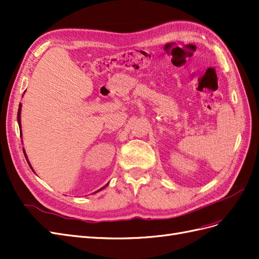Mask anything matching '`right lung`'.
Instances as JSON below:
<instances>
[{"mask_svg": "<svg viewBox=\"0 0 259 259\" xmlns=\"http://www.w3.org/2000/svg\"><path fill=\"white\" fill-rule=\"evenodd\" d=\"M20 112H21V105H19V109H18V114H17V121H18V124H19V128H21V123H20ZM22 150H23V153H25L26 159H27V154H26V152H25V149H22ZM27 161H28V159H27ZM28 164H29V165H30L29 161H28ZM30 167H31V165H30ZM31 168H32V167H31ZM32 170H33V169H32ZM106 186H107V185H106ZM106 186H105V187H106ZM105 187H103V188H101V189H99V190H97V191L103 190ZM97 191H96V192H97Z\"/></svg>", "mask_w": 259, "mask_h": 259, "instance_id": "1", "label": "right lung"}]
</instances>
